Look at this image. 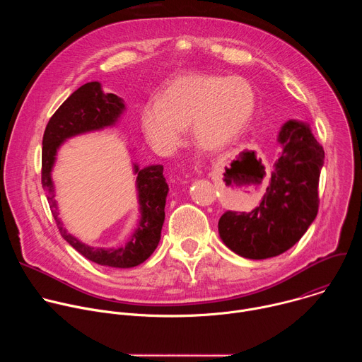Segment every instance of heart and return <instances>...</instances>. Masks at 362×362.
<instances>
[{"label": "heart", "mask_w": 362, "mask_h": 362, "mask_svg": "<svg viewBox=\"0 0 362 362\" xmlns=\"http://www.w3.org/2000/svg\"><path fill=\"white\" fill-rule=\"evenodd\" d=\"M255 106V90L246 78L193 73L175 80L160 101L146 103L141 127L148 143L162 153L173 151L189 126L199 148L216 151L240 136Z\"/></svg>", "instance_id": "1"}]
</instances>
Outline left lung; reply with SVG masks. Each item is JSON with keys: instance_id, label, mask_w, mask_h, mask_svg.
I'll return each mask as SVG.
<instances>
[{"instance_id": "left-lung-1", "label": "left lung", "mask_w": 362, "mask_h": 362, "mask_svg": "<svg viewBox=\"0 0 362 362\" xmlns=\"http://www.w3.org/2000/svg\"><path fill=\"white\" fill-rule=\"evenodd\" d=\"M278 141L282 154L267 192L250 212H225L218 223L223 243L247 259H267L292 247L318 214V183L325 153L306 123L289 120Z\"/></svg>"}]
</instances>
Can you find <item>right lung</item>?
<instances>
[{
  "instance_id": "1",
  "label": "right lung",
  "mask_w": 362,
  "mask_h": 362,
  "mask_svg": "<svg viewBox=\"0 0 362 362\" xmlns=\"http://www.w3.org/2000/svg\"><path fill=\"white\" fill-rule=\"evenodd\" d=\"M124 112V103L112 93H103L98 81H91L77 88L51 116L42 136L41 183L47 193L51 214H53L62 236L88 261L112 268H133L143 264L158 247L165 222V204L169 186L163 176V166L153 165L139 169L136 185L139 192L140 221L127 243L119 247H91L73 235L67 233L59 218L54 185L51 180L56 154L67 139L113 126Z\"/></svg>"
}]
</instances>
